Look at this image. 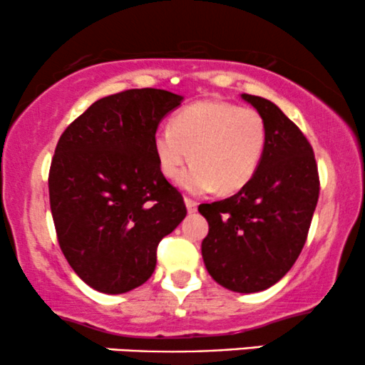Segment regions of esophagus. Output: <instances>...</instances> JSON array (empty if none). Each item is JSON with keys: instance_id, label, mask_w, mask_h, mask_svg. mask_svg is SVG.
I'll use <instances>...</instances> for the list:
<instances>
[{"instance_id": "1", "label": "esophagus", "mask_w": 365, "mask_h": 365, "mask_svg": "<svg viewBox=\"0 0 365 365\" xmlns=\"http://www.w3.org/2000/svg\"><path fill=\"white\" fill-rule=\"evenodd\" d=\"M185 207H187L188 212H195L197 211V202H195V200H192V199H188V197H185Z\"/></svg>"}]
</instances>
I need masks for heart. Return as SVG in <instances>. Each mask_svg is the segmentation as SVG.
<instances>
[{"label": "heart", "mask_w": 365, "mask_h": 365, "mask_svg": "<svg viewBox=\"0 0 365 365\" xmlns=\"http://www.w3.org/2000/svg\"><path fill=\"white\" fill-rule=\"evenodd\" d=\"M267 148L261 113L225 101H200L183 108L170 127L154 133L153 150L165 178H177L192 156L195 165L178 178L190 194L242 190L257 173Z\"/></svg>", "instance_id": "1"}]
</instances>
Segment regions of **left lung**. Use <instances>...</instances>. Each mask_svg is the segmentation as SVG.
<instances>
[{
  "label": "left lung",
  "mask_w": 365,
  "mask_h": 365,
  "mask_svg": "<svg viewBox=\"0 0 365 365\" xmlns=\"http://www.w3.org/2000/svg\"><path fill=\"white\" fill-rule=\"evenodd\" d=\"M240 98L266 121V154L255 177L235 195L200 204L209 225L200 249L216 283L255 293L278 283L302 252L319 199V177L299 127L274 103L250 94Z\"/></svg>",
  "instance_id": "obj_1"
}]
</instances>
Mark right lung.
Wrapping results in <instances>:
<instances>
[{
    "label": "right lung",
    "instance_id": "add662e5",
    "mask_svg": "<svg viewBox=\"0 0 365 365\" xmlns=\"http://www.w3.org/2000/svg\"><path fill=\"white\" fill-rule=\"evenodd\" d=\"M182 101L183 96L163 89L108 96L58 140L49 170L58 242L94 290L120 295L148 282L159 240L187 215L153 150L159 123Z\"/></svg>",
    "mask_w": 365,
    "mask_h": 365
}]
</instances>
